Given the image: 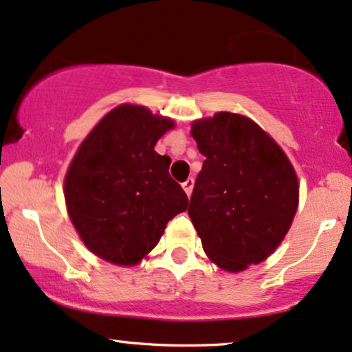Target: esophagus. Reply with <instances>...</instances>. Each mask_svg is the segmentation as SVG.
I'll list each match as a JSON object with an SVG mask.
<instances>
[{
	"label": "esophagus",
	"mask_w": 352,
	"mask_h": 352,
	"mask_svg": "<svg viewBox=\"0 0 352 352\" xmlns=\"http://www.w3.org/2000/svg\"><path fill=\"white\" fill-rule=\"evenodd\" d=\"M182 187H184L185 193H187L188 197L192 195V190H193V179H187V180H185L184 184H182Z\"/></svg>",
	"instance_id": "34e87169"
}]
</instances>
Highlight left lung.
<instances>
[{"label": "left lung", "mask_w": 352, "mask_h": 352, "mask_svg": "<svg viewBox=\"0 0 352 352\" xmlns=\"http://www.w3.org/2000/svg\"><path fill=\"white\" fill-rule=\"evenodd\" d=\"M192 135L205 160L188 217L205 253L227 272L266 260L298 208L300 188L288 157L253 120L232 112L197 120Z\"/></svg>", "instance_id": "8db88e82"}]
</instances>
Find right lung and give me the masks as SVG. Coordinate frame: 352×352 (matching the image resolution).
<instances>
[{
    "instance_id": "obj_1",
    "label": "right lung",
    "mask_w": 352,
    "mask_h": 352,
    "mask_svg": "<svg viewBox=\"0 0 352 352\" xmlns=\"http://www.w3.org/2000/svg\"><path fill=\"white\" fill-rule=\"evenodd\" d=\"M170 119L142 106L112 109L80 144L64 180L67 212L84 245L102 260L132 266L155 248L165 227L188 207L153 147Z\"/></svg>"
}]
</instances>
